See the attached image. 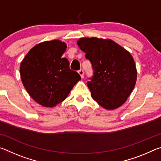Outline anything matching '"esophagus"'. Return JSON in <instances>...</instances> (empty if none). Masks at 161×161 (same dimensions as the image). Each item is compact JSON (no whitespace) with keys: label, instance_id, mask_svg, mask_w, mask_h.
Listing matches in <instances>:
<instances>
[{"label":"esophagus","instance_id":"esophagus-1","mask_svg":"<svg viewBox=\"0 0 161 161\" xmlns=\"http://www.w3.org/2000/svg\"><path fill=\"white\" fill-rule=\"evenodd\" d=\"M78 73L80 74V75L81 76V78L84 77V70L83 69H80L78 71Z\"/></svg>","mask_w":161,"mask_h":161}]
</instances>
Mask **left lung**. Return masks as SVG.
Returning a JSON list of instances; mask_svg holds the SVG:
<instances>
[{"label":"left lung","mask_w":161,"mask_h":161,"mask_svg":"<svg viewBox=\"0 0 161 161\" xmlns=\"http://www.w3.org/2000/svg\"><path fill=\"white\" fill-rule=\"evenodd\" d=\"M77 45L93 67L94 75L87 82L92 99L107 110L123 105L137 79L131 54L110 39L82 37Z\"/></svg>","instance_id":"8db88e82"}]
</instances>
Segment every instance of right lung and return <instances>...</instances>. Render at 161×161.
<instances>
[{
    "label": "right lung",
    "mask_w": 161,
    "mask_h": 161,
    "mask_svg": "<svg viewBox=\"0 0 161 161\" xmlns=\"http://www.w3.org/2000/svg\"><path fill=\"white\" fill-rule=\"evenodd\" d=\"M67 45L59 40L45 41L34 46L22 61L20 78L35 102L45 107H55L66 99L81 80L70 69L69 62L62 54Z\"/></svg>",
    "instance_id": "1"
}]
</instances>
